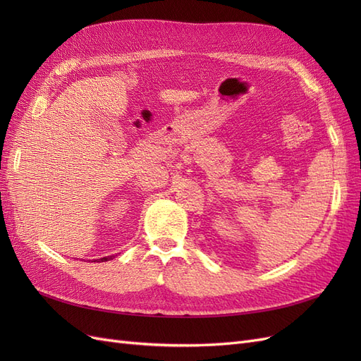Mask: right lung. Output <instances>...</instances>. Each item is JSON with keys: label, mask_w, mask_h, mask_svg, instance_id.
Here are the masks:
<instances>
[{"label": "right lung", "mask_w": 361, "mask_h": 361, "mask_svg": "<svg viewBox=\"0 0 361 361\" xmlns=\"http://www.w3.org/2000/svg\"><path fill=\"white\" fill-rule=\"evenodd\" d=\"M114 256H106V257H102V259H97L99 262H106V260H110V259H113Z\"/></svg>", "instance_id": "right-lung-1"}]
</instances>
